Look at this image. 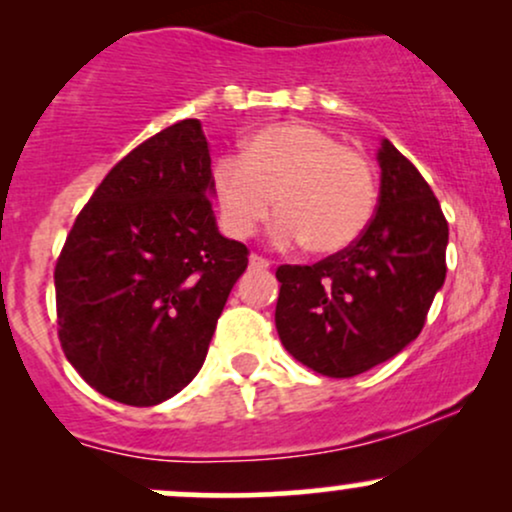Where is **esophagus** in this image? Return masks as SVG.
I'll return each instance as SVG.
<instances>
[{
  "label": "esophagus",
  "mask_w": 512,
  "mask_h": 512,
  "mask_svg": "<svg viewBox=\"0 0 512 512\" xmlns=\"http://www.w3.org/2000/svg\"><path fill=\"white\" fill-rule=\"evenodd\" d=\"M269 262L267 257H260V255H250V267L252 269H269Z\"/></svg>",
  "instance_id": "1"
}]
</instances>
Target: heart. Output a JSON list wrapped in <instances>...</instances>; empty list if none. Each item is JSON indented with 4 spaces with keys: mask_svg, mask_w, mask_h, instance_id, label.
Returning a JSON list of instances; mask_svg holds the SVG:
<instances>
[{
    "mask_svg": "<svg viewBox=\"0 0 512 512\" xmlns=\"http://www.w3.org/2000/svg\"><path fill=\"white\" fill-rule=\"evenodd\" d=\"M223 228L248 238L274 209V240L305 243L317 255L354 245L378 204V178L366 154L310 122H281L255 132L243 156L223 154L211 168Z\"/></svg>",
    "mask_w": 512,
    "mask_h": 512,
    "instance_id": "b5f03b06",
    "label": "heart"
}]
</instances>
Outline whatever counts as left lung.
I'll return each mask as SVG.
<instances>
[{
  "mask_svg": "<svg viewBox=\"0 0 512 512\" xmlns=\"http://www.w3.org/2000/svg\"><path fill=\"white\" fill-rule=\"evenodd\" d=\"M380 197L361 238L315 264H281L276 332L327 378H354L419 337L445 281L448 221L431 185L387 139Z\"/></svg>",
  "mask_w": 512,
  "mask_h": 512,
  "instance_id": "obj_1",
  "label": "left lung"
}]
</instances>
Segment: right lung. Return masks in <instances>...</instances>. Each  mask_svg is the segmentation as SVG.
Here are the masks:
<instances>
[{
	"instance_id": "right-lung-1",
	"label": "right lung",
	"mask_w": 512,
	"mask_h": 512,
	"mask_svg": "<svg viewBox=\"0 0 512 512\" xmlns=\"http://www.w3.org/2000/svg\"><path fill=\"white\" fill-rule=\"evenodd\" d=\"M199 120H180L117 161L76 216L55 264L57 334L93 390L154 407L202 368L248 248L211 209Z\"/></svg>"
}]
</instances>
